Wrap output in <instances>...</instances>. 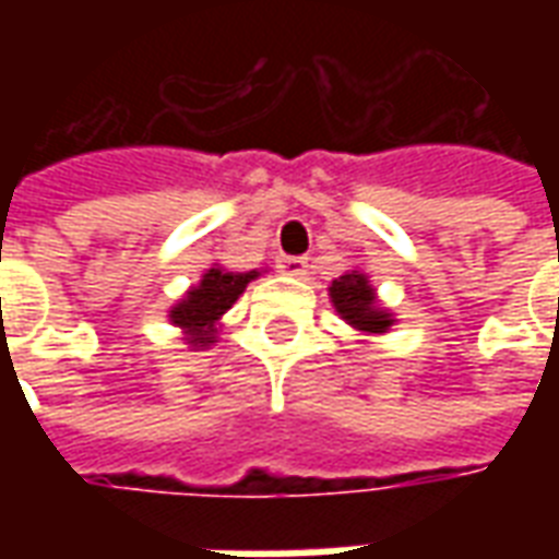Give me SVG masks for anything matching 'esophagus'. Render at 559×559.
<instances>
[{
    "label": "esophagus",
    "mask_w": 559,
    "mask_h": 559,
    "mask_svg": "<svg viewBox=\"0 0 559 559\" xmlns=\"http://www.w3.org/2000/svg\"><path fill=\"white\" fill-rule=\"evenodd\" d=\"M278 266L284 275H290V278H305L308 275V260L305 257H281Z\"/></svg>",
    "instance_id": "esophagus-1"
}]
</instances>
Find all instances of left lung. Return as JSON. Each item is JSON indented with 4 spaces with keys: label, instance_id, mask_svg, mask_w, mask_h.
<instances>
[{
    "label": "left lung",
    "instance_id": "obj_1",
    "mask_svg": "<svg viewBox=\"0 0 559 559\" xmlns=\"http://www.w3.org/2000/svg\"><path fill=\"white\" fill-rule=\"evenodd\" d=\"M329 299L341 320L359 335H386L389 329L395 326V314L383 308V302L377 299L374 284L359 269L344 272L332 281Z\"/></svg>",
    "mask_w": 559,
    "mask_h": 559
}]
</instances>
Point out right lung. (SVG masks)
Masks as SVG:
<instances>
[{
  "label": "right lung",
  "instance_id": "obj_1",
  "mask_svg": "<svg viewBox=\"0 0 559 559\" xmlns=\"http://www.w3.org/2000/svg\"><path fill=\"white\" fill-rule=\"evenodd\" d=\"M254 278H260L257 269L230 272V269L212 263L203 272L200 284L185 290L182 299L167 311V320L182 332V341L191 350H209L218 341L221 317L230 311Z\"/></svg>",
  "mask_w": 559,
  "mask_h": 559
}]
</instances>
